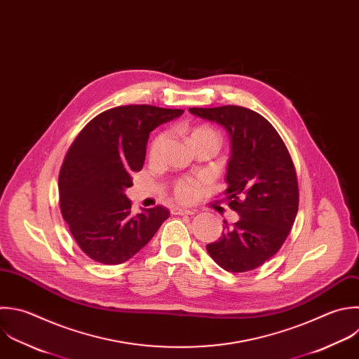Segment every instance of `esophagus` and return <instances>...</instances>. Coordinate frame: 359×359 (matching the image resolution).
Listing matches in <instances>:
<instances>
[{
  "mask_svg": "<svg viewBox=\"0 0 359 359\" xmlns=\"http://www.w3.org/2000/svg\"><path fill=\"white\" fill-rule=\"evenodd\" d=\"M172 215H195L196 210L194 209H185V208H172L171 209Z\"/></svg>",
  "mask_w": 359,
  "mask_h": 359,
  "instance_id": "1",
  "label": "esophagus"
}]
</instances>
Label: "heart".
Wrapping results in <instances>:
<instances>
[{"label": "heart", "instance_id": "b5f03b06", "mask_svg": "<svg viewBox=\"0 0 359 359\" xmlns=\"http://www.w3.org/2000/svg\"><path fill=\"white\" fill-rule=\"evenodd\" d=\"M165 137H167V135L164 132H160L158 135L154 136V139L151 140V143L149 146V158L150 160H157V157L160 156L161 147L165 142ZM188 140H189L191 146L198 142H202V140L213 142L217 146L220 143V137L216 133V130H213L212 128H209L206 125H198V126L189 128L188 129ZM171 191L177 201H180L182 203H189L198 198L199 191H201V182L192 177L177 178L171 185Z\"/></svg>", "mask_w": 359, "mask_h": 359}]
</instances>
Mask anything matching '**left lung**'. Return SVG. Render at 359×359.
Wrapping results in <instances>:
<instances>
[{
	"mask_svg": "<svg viewBox=\"0 0 359 359\" xmlns=\"http://www.w3.org/2000/svg\"><path fill=\"white\" fill-rule=\"evenodd\" d=\"M189 112L226 128L231 137L223 195L240 220L206 245L215 262L229 272H247L275 255L292 230L299 208L294 164L275 128L259 114L236 105L189 108Z\"/></svg>",
	"mask_w": 359,
	"mask_h": 359,
	"instance_id": "obj_1",
	"label": "left lung"
}]
</instances>
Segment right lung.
I'll return each instance as SVG.
<instances>
[{
    "label": "right lung",
    "instance_id": "right-lung-1",
    "mask_svg": "<svg viewBox=\"0 0 359 359\" xmlns=\"http://www.w3.org/2000/svg\"><path fill=\"white\" fill-rule=\"evenodd\" d=\"M151 105L111 108L72 143L59 174V203L79 247L94 261L118 265L142 250L168 219L164 206L130 215L125 189L143 168L149 133L182 115Z\"/></svg>",
    "mask_w": 359,
    "mask_h": 359
}]
</instances>
